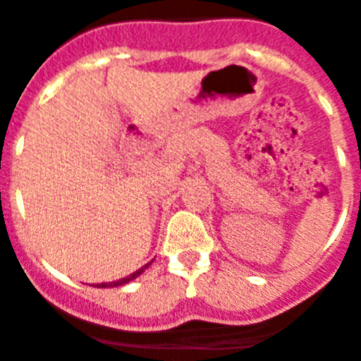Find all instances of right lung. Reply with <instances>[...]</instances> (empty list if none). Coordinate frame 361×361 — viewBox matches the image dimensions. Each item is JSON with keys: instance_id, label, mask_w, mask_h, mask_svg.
<instances>
[{"instance_id": "add662e5", "label": "right lung", "mask_w": 361, "mask_h": 361, "mask_svg": "<svg viewBox=\"0 0 361 361\" xmlns=\"http://www.w3.org/2000/svg\"><path fill=\"white\" fill-rule=\"evenodd\" d=\"M148 266H149V264H146V266H142L141 269H137L135 273H132V275H128V276H124V279H119V280H117V282H103V283H97L95 288H117V286H124V283H128V282H132L133 279H137V276L141 275L142 271H145Z\"/></svg>"}]
</instances>
